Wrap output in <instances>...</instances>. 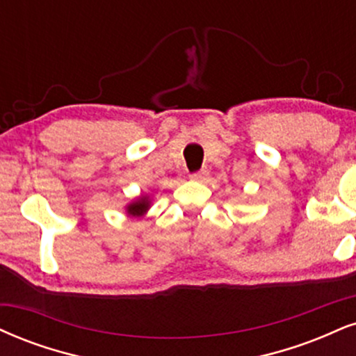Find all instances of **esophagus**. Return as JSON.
I'll return each instance as SVG.
<instances>
[{"label":"esophagus","instance_id":"1","mask_svg":"<svg viewBox=\"0 0 356 356\" xmlns=\"http://www.w3.org/2000/svg\"><path fill=\"white\" fill-rule=\"evenodd\" d=\"M209 175V172L205 169H202V170H197V172H192L191 174V179L192 181H204L205 177H207Z\"/></svg>","mask_w":356,"mask_h":356}]
</instances>
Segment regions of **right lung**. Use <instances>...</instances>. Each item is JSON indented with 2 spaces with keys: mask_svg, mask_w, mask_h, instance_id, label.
I'll return each instance as SVG.
<instances>
[{
  "mask_svg": "<svg viewBox=\"0 0 356 356\" xmlns=\"http://www.w3.org/2000/svg\"><path fill=\"white\" fill-rule=\"evenodd\" d=\"M151 207V199L147 195H140L139 199L132 200V202L126 207V212L129 217H143L145 212Z\"/></svg>",
  "mask_w": 356,
  "mask_h": 356,
  "instance_id": "add662e5",
  "label": "right lung"
}]
</instances>
